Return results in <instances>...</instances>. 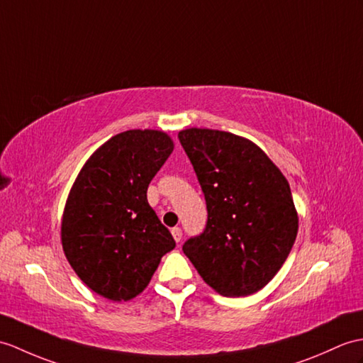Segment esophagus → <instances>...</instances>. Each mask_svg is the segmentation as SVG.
Here are the masks:
<instances>
[{
    "mask_svg": "<svg viewBox=\"0 0 363 363\" xmlns=\"http://www.w3.org/2000/svg\"><path fill=\"white\" fill-rule=\"evenodd\" d=\"M172 235H173L174 241H176V242H179V241H181V238H182V230L179 229V227H173V229H172Z\"/></svg>",
    "mask_w": 363,
    "mask_h": 363,
    "instance_id": "1",
    "label": "esophagus"
}]
</instances>
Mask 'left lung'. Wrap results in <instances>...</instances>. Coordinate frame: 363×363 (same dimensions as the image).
<instances>
[{"mask_svg": "<svg viewBox=\"0 0 363 363\" xmlns=\"http://www.w3.org/2000/svg\"><path fill=\"white\" fill-rule=\"evenodd\" d=\"M207 204V224L184 242L210 288L246 297L272 280L297 238L298 216L288 179L254 142L225 131L178 134Z\"/></svg>", "mask_w": 363, "mask_h": 363, "instance_id": "obj_1", "label": "left lung"}]
</instances>
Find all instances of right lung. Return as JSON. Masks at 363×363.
I'll return each mask as SVG.
<instances>
[{
  "instance_id": "add662e5",
  "label": "right lung",
  "mask_w": 363,
  "mask_h": 363,
  "mask_svg": "<svg viewBox=\"0 0 363 363\" xmlns=\"http://www.w3.org/2000/svg\"><path fill=\"white\" fill-rule=\"evenodd\" d=\"M174 145L157 130H128L99 147L67 196L62 246L91 291L113 301L147 288L176 242L150 207L147 190Z\"/></svg>"
}]
</instances>
